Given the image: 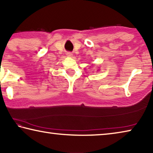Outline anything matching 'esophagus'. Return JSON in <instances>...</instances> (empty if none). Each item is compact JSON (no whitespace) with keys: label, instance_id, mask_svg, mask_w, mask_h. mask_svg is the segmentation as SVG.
<instances>
[{"label":"esophagus","instance_id":"esophagus-1","mask_svg":"<svg viewBox=\"0 0 153 153\" xmlns=\"http://www.w3.org/2000/svg\"><path fill=\"white\" fill-rule=\"evenodd\" d=\"M66 55L67 56H72V55H73V54H72L71 53H70V52H68V53H66Z\"/></svg>","mask_w":153,"mask_h":153}]
</instances>
